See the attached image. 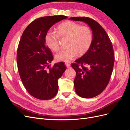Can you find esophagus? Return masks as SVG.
<instances>
[{
  "instance_id": "1",
  "label": "esophagus",
  "mask_w": 130,
  "mask_h": 130,
  "mask_svg": "<svg viewBox=\"0 0 130 130\" xmlns=\"http://www.w3.org/2000/svg\"><path fill=\"white\" fill-rule=\"evenodd\" d=\"M65 65L67 67V68H70V64L68 63H65Z\"/></svg>"
}]
</instances>
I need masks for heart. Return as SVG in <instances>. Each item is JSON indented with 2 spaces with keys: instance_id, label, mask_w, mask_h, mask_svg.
<instances>
[{
  "instance_id": "b5f03b06",
  "label": "heart",
  "mask_w": 130,
  "mask_h": 130,
  "mask_svg": "<svg viewBox=\"0 0 130 130\" xmlns=\"http://www.w3.org/2000/svg\"><path fill=\"white\" fill-rule=\"evenodd\" d=\"M57 35L49 31L45 35V44L51 50L56 52L59 48L58 36L68 38L66 46L55 55L57 62H68L73 60L77 54H85L89 50L93 41V34L88 26L81 25L78 23L67 21L58 25L56 27Z\"/></svg>"
}]
</instances>
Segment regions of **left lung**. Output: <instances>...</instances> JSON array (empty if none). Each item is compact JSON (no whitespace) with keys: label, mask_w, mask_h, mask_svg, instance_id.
<instances>
[{"label":"left lung","mask_w":130,"mask_h":130,"mask_svg":"<svg viewBox=\"0 0 130 130\" xmlns=\"http://www.w3.org/2000/svg\"><path fill=\"white\" fill-rule=\"evenodd\" d=\"M69 20L84 22L92 31L93 41L89 50L72 67L76 72V94L84 98L95 97L107 87L111 76L115 63L112 44L105 30L93 19L79 17Z\"/></svg>","instance_id":"1"}]
</instances>
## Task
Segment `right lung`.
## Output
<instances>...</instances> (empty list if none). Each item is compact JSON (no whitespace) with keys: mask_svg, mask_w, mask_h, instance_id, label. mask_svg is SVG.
I'll return each mask as SVG.
<instances>
[{"mask_svg":"<svg viewBox=\"0 0 130 130\" xmlns=\"http://www.w3.org/2000/svg\"><path fill=\"white\" fill-rule=\"evenodd\" d=\"M67 18L64 15H53L38 18L23 32L17 49L18 72L26 90L40 100L54 98L58 92V80L66 69L63 62L55 63L48 70L53 60L44 37L55 23Z\"/></svg>","mask_w":130,"mask_h":130,"instance_id":"obj_1","label":"right lung"}]
</instances>
